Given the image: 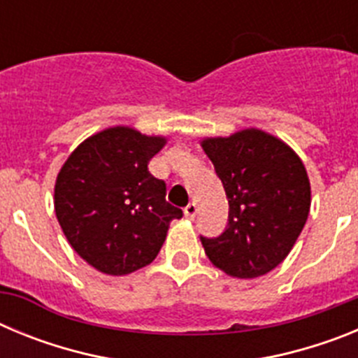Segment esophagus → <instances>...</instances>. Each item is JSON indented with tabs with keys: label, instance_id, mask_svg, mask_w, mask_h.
Returning <instances> with one entry per match:
<instances>
[{
	"label": "esophagus",
	"instance_id": "34e87169",
	"mask_svg": "<svg viewBox=\"0 0 358 358\" xmlns=\"http://www.w3.org/2000/svg\"><path fill=\"white\" fill-rule=\"evenodd\" d=\"M195 215H197V204H195V202H189L188 206L185 208V217L189 218V220H194Z\"/></svg>",
	"mask_w": 358,
	"mask_h": 358
}]
</instances>
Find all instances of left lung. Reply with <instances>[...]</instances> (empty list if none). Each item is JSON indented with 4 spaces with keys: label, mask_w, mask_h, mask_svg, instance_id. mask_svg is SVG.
Here are the masks:
<instances>
[{
    "label": "left lung",
    "mask_w": 358,
    "mask_h": 358,
    "mask_svg": "<svg viewBox=\"0 0 358 358\" xmlns=\"http://www.w3.org/2000/svg\"><path fill=\"white\" fill-rule=\"evenodd\" d=\"M229 202L227 227L201 238L211 264L231 278L271 273L292 251L310 213V179L301 157L278 136L249 127L201 140Z\"/></svg>",
    "instance_id": "left-lung-1"
}]
</instances>
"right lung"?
Listing matches in <instances>:
<instances>
[{"label":"right lung","instance_id":"add662e5","mask_svg":"<svg viewBox=\"0 0 358 358\" xmlns=\"http://www.w3.org/2000/svg\"><path fill=\"white\" fill-rule=\"evenodd\" d=\"M115 125L85 138L61 166L53 206L66 240L91 267L125 276L154 262L170 222L182 211L166 202V186L148 163L166 145Z\"/></svg>","mask_w":358,"mask_h":358}]
</instances>
